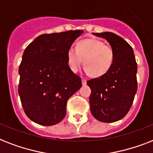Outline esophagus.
I'll use <instances>...</instances> for the list:
<instances>
[{
    "mask_svg": "<svg viewBox=\"0 0 153 153\" xmlns=\"http://www.w3.org/2000/svg\"><path fill=\"white\" fill-rule=\"evenodd\" d=\"M82 85H86V79H82Z\"/></svg>",
    "mask_w": 153,
    "mask_h": 153,
    "instance_id": "obj_1",
    "label": "esophagus"
}]
</instances>
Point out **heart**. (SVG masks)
Instances as JSON below:
<instances>
[{"mask_svg":"<svg viewBox=\"0 0 153 153\" xmlns=\"http://www.w3.org/2000/svg\"><path fill=\"white\" fill-rule=\"evenodd\" d=\"M67 59L70 69L74 73L79 71L83 62L86 74L94 78H101L113 67L114 51L99 39H85L77 42L75 49L67 51Z\"/></svg>","mask_w":153,"mask_h":153,"instance_id":"heart-1","label":"heart"}]
</instances>
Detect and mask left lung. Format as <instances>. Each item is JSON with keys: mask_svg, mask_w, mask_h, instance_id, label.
Wrapping results in <instances>:
<instances>
[{"mask_svg": "<svg viewBox=\"0 0 153 153\" xmlns=\"http://www.w3.org/2000/svg\"><path fill=\"white\" fill-rule=\"evenodd\" d=\"M104 38L114 51L113 67L105 75L91 79V112L94 118L105 123L119 121L130 109L137 91V64L132 47L113 32L93 33Z\"/></svg>", "mask_w": 153, "mask_h": 153, "instance_id": "left-lung-1", "label": "left lung"}]
</instances>
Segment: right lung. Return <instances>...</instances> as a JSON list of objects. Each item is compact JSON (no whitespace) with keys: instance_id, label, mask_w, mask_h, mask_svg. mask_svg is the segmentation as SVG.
<instances>
[{"instance_id":"right-lung-1","label":"right lung","mask_w":153,"mask_h":153,"mask_svg":"<svg viewBox=\"0 0 153 153\" xmlns=\"http://www.w3.org/2000/svg\"><path fill=\"white\" fill-rule=\"evenodd\" d=\"M82 30L43 34L25 48L19 67L18 93L28 118L50 126L64 118L67 102L82 86L70 69L67 52Z\"/></svg>"}]
</instances>
